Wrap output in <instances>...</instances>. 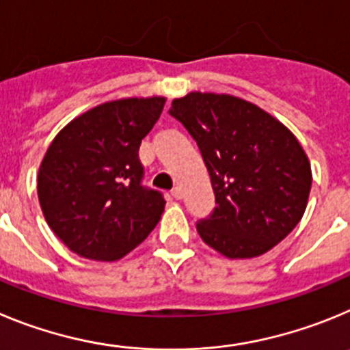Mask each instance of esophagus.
Segmentation results:
<instances>
[{
  "instance_id": "esophagus-1",
  "label": "esophagus",
  "mask_w": 350,
  "mask_h": 350,
  "mask_svg": "<svg viewBox=\"0 0 350 350\" xmlns=\"http://www.w3.org/2000/svg\"><path fill=\"white\" fill-rule=\"evenodd\" d=\"M171 193H172V197H174V198H176V200H179V198H181V197H183V190H181V188H179V187H176V188H174V190H172V191H171Z\"/></svg>"
}]
</instances>
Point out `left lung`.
Segmentation results:
<instances>
[{
  "instance_id": "obj_1",
  "label": "left lung",
  "mask_w": 350,
  "mask_h": 350,
  "mask_svg": "<svg viewBox=\"0 0 350 350\" xmlns=\"http://www.w3.org/2000/svg\"><path fill=\"white\" fill-rule=\"evenodd\" d=\"M169 115L195 139L216 198L198 219L202 241L226 258L270 251L301 219L312 171L304 148L272 115L228 94L190 92Z\"/></svg>"
}]
</instances>
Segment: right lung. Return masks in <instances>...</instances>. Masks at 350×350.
Segmentation results:
<instances>
[{
	"label": "right lung",
	"instance_id": "add662e5",
	"mask_svg": "<svg viewBox=\"0 0 350 350\" xmlns=\"http://www.w3.org/2000/svg\"><path fill=\"white\" fill-rule=\"evenodd\" d=\"M163 105V97L105 103L69 122L49 146L38 198L52 232L73 253L120 260L160 221L165 200L141 185L139 146Z\"/></svg>",
	"mask_w": 350,
	"mask_h": 350
}]
</instances>
